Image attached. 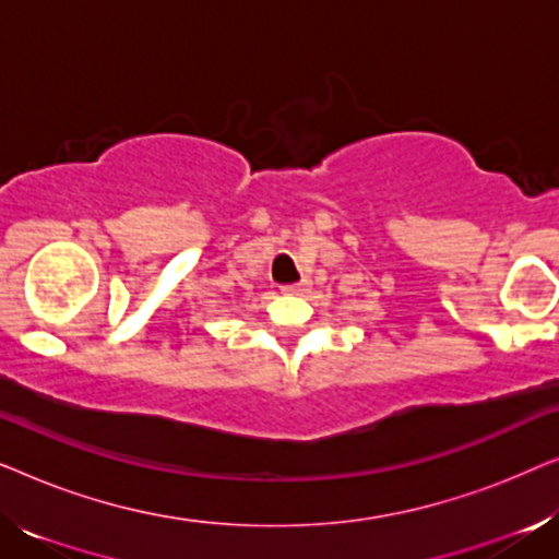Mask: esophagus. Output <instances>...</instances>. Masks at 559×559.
I'll list each match as a JSON object with an SVG mask.
<instances>
[{"label": "esophagus", "mask_w": 559, "mask_h": 559, "mask_svg": "<svg viewBox=\"0 0 559 559\" xmlns=\"http://www.w3.org/2000/svg\"><path fill=\"white\" fill-rule=\"evenodd\" d=\"M305 289H308V282H295V285H285L282 287V293L285 295H300V293H305Z\"/></svg>", "instance_id": "esophagus-1"}]
</instances>
